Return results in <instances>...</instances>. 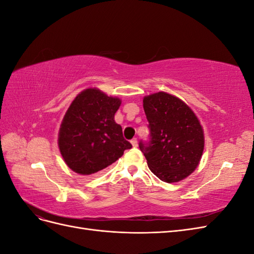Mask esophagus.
<instances>
[{"label":"esophagus","instance_id":"esophagus-1","mask_svg":"<svg viewBox=\"0 0 254 254\" xmlns=\"http://www.w3.org/2000/svg\"><path fill=\"white\" fill-rule=\"evenodd\" d=\"M131 144H132L133 147H136V146H137V141H136V139H132V140H131Z\"/></svg>","mask_w":254,"mask_h":254}]
</instances>
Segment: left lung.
Masks as SVG:
<instances>
[{"mask_svg":"<svg viewBox=\"0 0 254 254\" xmlns=\"http://www.w3.org/2000/svg\"><path fill=\"white\" fill-rule=\"evenodd\" d=\"M149 140L139 147L160 180L178 182L195 171L204 147L203 130L195 113L178 97L158 92L144 97Z\"/></svg>","mask_w":254,"mask_h":254,"instance_id":"8db88e82","label":"left lung"}]
</instances>
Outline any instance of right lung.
<instances>
[{"label": "right lung", "mask_w": 254, "mask_h": 254, "mask_svg": "<svg viewBox=\"0 0 254 254\" xmlns=\"http://www.w3.org/2000/svg\"><path fill=\"white\" fill-rule=\"evenodd\" d=\"M120 106L121 99L97 89H87L76 96L61 123L58 137L61 156L72 171L95 174L132 147L114 121Z\"/></svg>", "instance_id": "obj_1"}]
</instances>
